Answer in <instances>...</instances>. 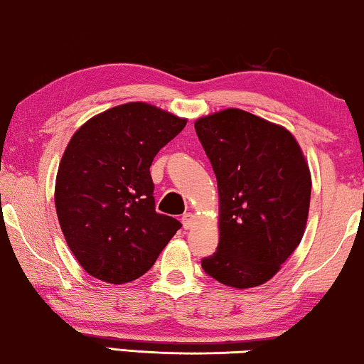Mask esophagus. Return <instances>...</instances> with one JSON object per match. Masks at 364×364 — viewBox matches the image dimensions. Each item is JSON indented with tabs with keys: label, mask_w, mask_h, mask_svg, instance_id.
<instances>
[{
	"label": "esophagus",
	"mask_w": 364,
	"mask_h": 364,
	"mask_svg": "<svg viewBox=\"0 0 364 364\" xmlns=\"http://www.w3.org/2000/svg\"><path fill=\"white\" fill-rule=\"evenodd\" d=\"M193 222H196V215L191 212L183 213L182 215V223H183V228H191L193 225Z\"/></svg>",
	"instance_id": "34e87169"
}]
</instances>
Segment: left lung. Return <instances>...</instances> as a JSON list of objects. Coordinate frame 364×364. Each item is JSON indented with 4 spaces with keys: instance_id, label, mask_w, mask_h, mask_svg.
I'll list each match as a JSON object with an SVG mask.
<instances>
[{
    "instance_id": "1",
    "label": "left lung",
    "mask_w": 364,
    "mask_h": 364,
    "mask_svg": "<svg viewBox=\"0 0 364 364\" xmlns=\"http://www.w3.org/2000/svg\"><path fill=\"white\" fill-rule=\"evenodd\" d=\"M196 132L220 197V242L203 272L227 287L262 285L305 232L311 177L301 149L287 129L240 109L198 119Z\"/></svg>"
}]
</instances>
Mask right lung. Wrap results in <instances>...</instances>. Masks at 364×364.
<instances>
[{"label":"right lung","mask_w":364,"mask_h":364,"mask_svg":"<svg viewBox=\"0 0 364 364\" xmlns=\"http://www.w3.org/2000/svg\"><path fill=\"white\" fill-rule=\"evenodd\" d=\"M186 119L129 102L89 119L69 141L56 177V212L89 275L127 283L149 272L182 227L156 212L151 166Z\"/></svg>","instance_id":"right-lung-1"}]
</instances>
